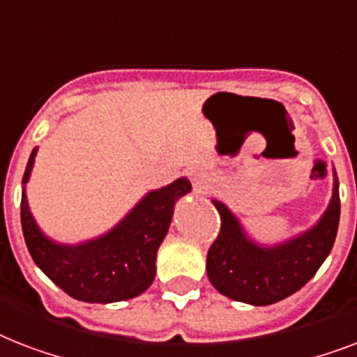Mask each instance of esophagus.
Returning <instances> with one entry per match:
<instances>
[{
  "label": "esophagus",
  "mask_w": 357,
  "mask_h": 357,
  "mask_svg": "<svg viewBox=\"0 0 357 357\" xmlns=\"http://www.w3.org/2000/svg\"><path fill=\"white\" fill-rule=\"evenodd\" d=\"M209 183H211V178L207 174H196L195 176V187L198 190H206Z\"/></svg>",
  "instance_id": "obj_1"
}]
</instances>
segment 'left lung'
I'll use <instances>...</instances> for the list:
<instances>
[{"label":"left lung","mask_w":357,"mask_h":357,"mask_svg":"<svg viewBox=\"0 0 357 357\" xmlns=\"http://www.w3.org/2000/svg\"><path fill=\"white\" fill-rule=\"evenodd\" d=\"M220 213V234L207 252V278L218 293L237 302L268 305L302 289L332 252L341 202L333 170L332 200L319 222L280 244L263 246L246 234L226 204L213 200Z\"/></svg>","instance_id":"1"}]
</instances>
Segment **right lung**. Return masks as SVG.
<instances>
[{
  "instance_id": "add662e5",
  "label": "right lung",
  "mask_w": 357,
  "mask_h": 357,
  "mask_svg": "<svg viewBox=\"0 0 357 357\" xmlns=\"http://www.w3.org/2000/svg\"><path fill=\"white\" fill-rule=\"evenodd\" d=\"M36 150L31 151L22 179V229L36 266L72 298L91 304H111L139 296L155 278L157 250L167 237L176 202L190 192V181L178 178L167 187L150 190L114 228L77 244L47 237L27 204Z\"/></svg>"
}]
</instances>
